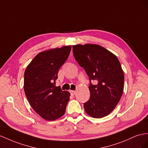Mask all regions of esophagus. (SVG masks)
Here are the masks:
<instances>
[{"label":"esophagus","instance_id":"obj_1","mask_svg":"<svg viewBox=\"0 0 148 148\" xmlns=\"http://www.w3.org/2000/svg\"><path fill=\"white\" fill-rule=\"evenodd\" d=\"M70 92H71V95L74 96V94H75V90H70Z\"/></svg>","mask_w":148,"mask_h":148}]
</instances>
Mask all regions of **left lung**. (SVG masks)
I'll return each mask as SVG.
<instances>
[{
    "label": "left lung",
    "instance_id": "8db88e82",
    "mask_svg": "<svg viewBox=\"0 0 148 148\" xmlns=\"http://www.w3.org/2000/svg\"><path fill=\"white\" fill-rule=\"evenodd\" d=\"M74 56L83 67L89 80L90 97L84 103V110L94 118L109 114L118 104L124 90V75L117 57L97 44H77L73 46Z\"/></svg>",
    "mask_w": 148,
    "mask_h": 148
}]
</instances>
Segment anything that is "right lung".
<instances>
[{"instance_id":"add662e5","label":"right lung","mask_w":148,"mask_h":148,"mask_svg":"<svg viewBox=\"0 0 148 148\" xmlns=\"http://www.w3.org/2000/svg\"><path fill=\"white\" fill-rule=\"evenodd\" d=\"M71 45L40 52L27 66L24 89L30 105L43 119L52 121L66 112L71 94L55 86L59 69L66 62Z\"/></svg>"}]
</instances>
